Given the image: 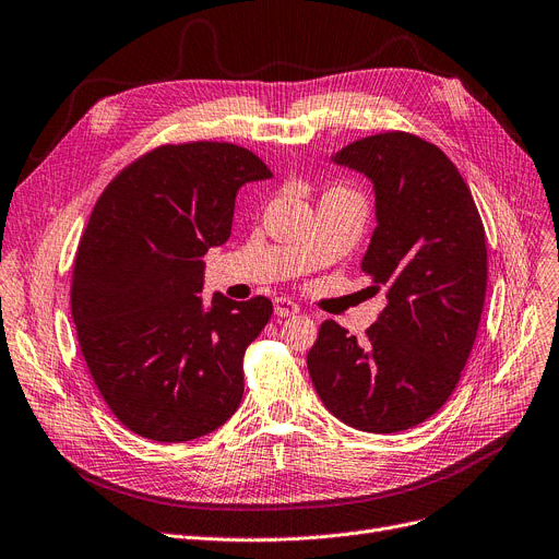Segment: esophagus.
I'll return each mask as SVG.
<instances>
[{
    "label": "esophagus",
    "instance_id": "1",
    "mask_svg": "<svg viewBox=\"0 0 559 559\" xmlns=\"http://www.w3.org/2000/svg\"><path fill=\"white\" fill-rule=\"evenodd\" d=\"M274 312L278 314V318H295V314L299 312V306H297L293 299L278 297V299L274 301Z\"/></svg>",
    "mask_w": 559,
    "mask_h": 559
}]
</instances>
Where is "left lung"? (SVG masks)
<instances>
[{
    "label": "left lung",
    "instance_id": "8db88e82",
    "mask_svg": "<svg viewBox=\"0 0 559 559\" xmlns=\"http://www.w3.org/2000/svg\"><path fill=\"white\" fill-rule=\"evenodd\" d=\"M333 162L374 185L377 228L360 270L388 304L362 343L326 320L308 372L337 420L395 433L431 418L466 368L487 295V237L468 185L439 145L381 132Z\"/></svg>",
    "mask_w": 559,
    "mask_h": 559
}]
</instances>
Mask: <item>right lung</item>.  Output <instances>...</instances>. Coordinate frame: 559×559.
I'll use <instances>...</instances> for the list:
<instances>
[{
  "label": "right lung",
  "mask_w": 559,
  "mask_h": 559,
  "mask_svg": "<svg viewBox=\"0 0 559 559\" xmlns=\"http://www.w3.org/2000/svg\"><path fill=\"white\" fill-rule=\"evenodd\" d=\"M272 178L235 143H164L100 193L72 266L70 310L111 414L159 443L222 427L245 395V352L270 322L266 297L203 289V255L230 237L241 185Z\"/></svg>",
  "instance_id": "obj_1"
}]
</instances>
